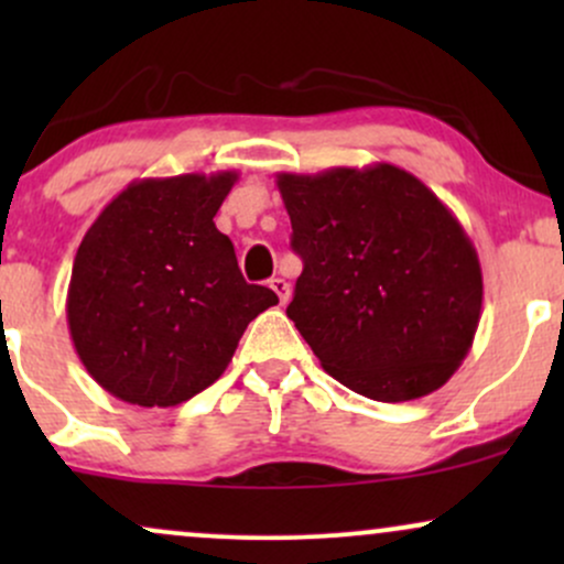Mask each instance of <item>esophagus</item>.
Returning a JSON list of instances; mask_svg holds the SVG:
<instances>
[{"mask_svg": "<svg viewBox=\"0 0 564 564\" xmlns=\"http://www.w3.org/2000/svg\"><path fill=\"white\" fill-rule=\"evenodd\" d=\"M270 289L275 291L278 300H281V304H286V302H289L291 286L286 283V278H270Z\"/></svg>", "mask_w": 564, "mask_h": 564, "instance_id": "1", "label": "esophagus"}]
</instances>
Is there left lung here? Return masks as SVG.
<instances>
[{
	"instance_id": "1",
	"label": "left lung",
	"mask_w": 564,
	"mask_h": 564,
	"mask_svg": "<svg viewBox=\"0 0 564 564\" xmlns=\"http://www.w3.org/2000/svg\"><path fill=\"white\" fill-rule=\"evenodd\" d=\"M302 257L286 315L321 366L364 398L440 390L475 341V243L422 180L394 164L275 177Z\"/></svg>"
}]
</instances>
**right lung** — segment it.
Listing matches in <instances>:
<instances>
[{"label":"right lung","instance_id":"right-lung-1","mask_svg":"<svg viewBox=\"0 0 564 564\" xmlns=\"http://www.w3.org/2000/svg\"><path fill=\"white\" fill-rule=\"evenodd\" d=\"M236 172L129 183L84 232L68 283V332L87 373L142 408L191 400L223 377L246 326L278 304L246 283L217 230Z\"/></svg>","mask_w":564,"mask_h":564}]
</instances>
